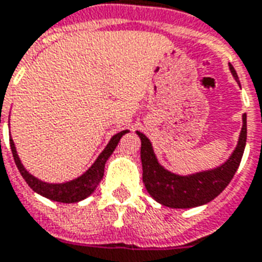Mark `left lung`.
Returning <instances> with one entry per match:
<instances>
[{"label":"left lung","instance_id":"8db88e82","mask_svg":"<svg viewBox=\"0 0 262 262\" xmlns=\"http://www.w3.org/2000/svg\"><path fill=\"white\" fill-rule=\"evenodd\" d=\"M229 70L237 81L236 71L231 64ZM137 135L141 139L140 155L143 163V183L149 195L163 206L173 209L196 207L219 196L231 183L235 171L241 165L247 137L246 114H243L242 130L231 158L217 169L201 171L196 174L177 176L163 169L158 163L149 140L140 132H137Z\"/></svg>","mask_w":262,"mask_h":262}]
</instances>
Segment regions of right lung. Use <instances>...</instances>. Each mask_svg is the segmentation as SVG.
<instances>
[{"mask_svg":"<svg viewBox=\"0 0 262 262\" xmlns=\"http://www.w3.org/2000/svg\"><path fill=\"white\" fill-rule=\"evenodd\" d=\"M125 133H127V130L119 132L115 136H113V139L110 140V143L107 144L104 151L100 154L99 158L96 159V162L88 169L86 173H83L81 177H78L73 181H69V183H64V184H48V183H43L41 180L35 179L34 176H31L29 171L26 170L21 162H20L12 139H9V144H11L12 155H13V159H15L16 166L19 169L20 174L23 176V179L26 180V183L30 185V188L39 193V195L51 199V201L74 203L82 201L95 191L96 187L99 185L103 176H104V165L107 162V159L114 152V149L117 148L119 140Z\"/></svg>","mask_w":262,"mask_h":262,"instance_id":"obj_1","label":"right lung"}]
</instances>
